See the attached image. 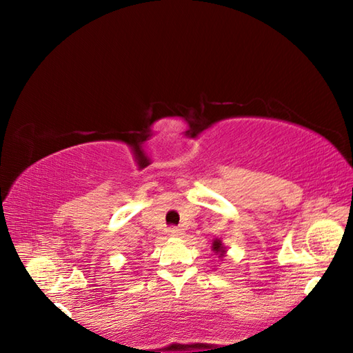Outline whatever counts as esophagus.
Masks as SVG:
<instances>
[{
	"instance_id": "esophagus-1",
	"label": "esophagus",
	"mask_w": 353,
	"mask_h": 353,
	"mask_svg": "<svg viewBox=\"0 0 353 353\" xmlns=\"http://www.w3.org/2000/svg\"><path fill=\"white\" fill-rule=\"evenodd\" d=\"M168 235H170V236H179V235H182V229L172 226V228L168 229Z\"/></svg>"
}]
</instances>
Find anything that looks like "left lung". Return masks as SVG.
<instances>
[{
	"label": "left lung",
	"instance_id": "8db88e82",
	"mask_svg": "<svg viewBox=\"0 0 353 353\" xmlns=\"http://www.w3.org/2000/svg\"><path fill=\"white\" fill-rule=\"evenodd\" d=\"M212 250H214L215 253H219V254H223L224 252H226V249H224V247H223V244H221L220 239H214Z\"/></svg>",
	"mask_w": 353,
	"mask_h": 353
}]
</instances>
